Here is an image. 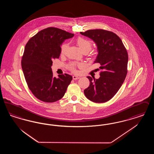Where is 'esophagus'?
<instances>
[{"label":"esophagus","instance_id":"obj_1","mask_svg":"<svg viewBox=\"0 0 154 154\" xmlns=\"http://www.w3.org/2000/svg\"><path fill=\"white\" fill-rule=\"evenodd\" d=\"M79 79H80V77L79 76H77V75H73V80H78Z\"/></svg>","mask_w":154,"mask_h":154}]
</instances>
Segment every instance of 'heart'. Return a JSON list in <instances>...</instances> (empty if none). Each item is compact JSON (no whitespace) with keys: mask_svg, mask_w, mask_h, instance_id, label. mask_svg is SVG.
Segmentation results:
<instances>
[{"mask_svg":"<svg viewBox=\"0 0 154 154\" xmlns=\"http://www.w3.org/2000/svg\"><path fill=\"white\" fill-rule=\"evenodd\" d=\"M77 43L82 52H89L92 48V44L91 42L88 40L87 38H85L84 37H79L77 39ZM67 46H68V44L67 43H64L62 45V46L60 47V54L62 55L65 54L67 48ZM77 65L75 63H71L69 66V68L71 71L75 72V66Z\"/></svg>","mask_w":154,"mask_h":154,"instance_id":"1","label":"heart"}]
</instances>
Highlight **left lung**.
<instances>
[{"label":"left lung","instance_id":"1","mask_svg":"<svg viewBox=\"0 0 154 154\" xmlns=\"http://www.w3.org/2000/svg\"><path fill=\"white\" fill-rule=\"evenodd\" d=\"M81 34L92 39L97 45L95 63L100 65V78L88 77L90 84L84 91L86 97L95 103L110 100L122 86L128 72V54L119 37L107 30L91 29Z\"/></svg>","mask_w":154,"mask_h":154}]
</instances>
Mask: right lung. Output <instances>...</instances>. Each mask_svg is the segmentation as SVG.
Segmentation results:
<instances>
[{
    "instance_id": "obj_1",
    "label": "right lung",
    "mask_w": 154,
    "mask_h": 154,
    "mask_svg": "<svg viewBox=\"0 0 154 154\" xmlns=\"http://www.w3.org/2000/svg\"><path fill=\"white\" fill-rule=\"evenodd\" d=\"M73 36V33L49 27L32 37L26 44L22 70L28 88L40 100L55 102L65 95L72 76L65 73L54 77L51 66L52 60L59 58L61 44Z\"/></svg>"
}]
</instances>
